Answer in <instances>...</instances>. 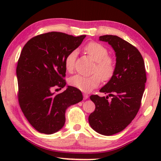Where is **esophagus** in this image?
<instances>
[{
	"mask_svg": "<svg viewBox=\"0 0 161 161\" xmlns=\"http://www.w3.org/2000/svg\"><path fill=\"white\" fill-rule=\"evenodd\" d=\"M83 97H84L85 100H86V99H88V97H89V94L84 93L83 94Z\"/></svg>",
	"mask_w": 161,
	"mask_h": 161,
	"instance_id": "34e87169",
	"label": "esophagus"
}]
</instances>
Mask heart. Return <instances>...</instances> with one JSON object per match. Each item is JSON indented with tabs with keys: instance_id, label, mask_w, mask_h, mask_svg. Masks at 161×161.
<instances>
[{
	"instance_id": "heart-1",
	"label": "heart",
	"mask_w": 161,
	"mask_h": 161,
	"mask_svg": "<svg viewBox=\"0 0 161 161\" xmlns=\"http://www.w3.org/2000/svg\"><path fill=\"white\" fill-rule=\"evenodd\" d=\"M84 51L94 61L95 65L92 69L93 75L84 76L75 75L69 79V84L80 91L89 92L95 89L103 81L110 80L116 71V61L113 57L108 56V50L100 43L92 42L84 47ZM77 57L76 50H72L65 58V68L67 72H72L75 68Z\"/></svg>"
}]
</instances>
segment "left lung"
<instances>
[{"label": "left lung", "mask_w": 161, "mask_h": 161, "mask_svg": "<svg viewBox=\"0 0 161 161\" xmlns=\"http://www.w3.org/2000/svg\"><path fill=\"white\" fill-rule=\"evenodd\" d=\"M116 53V71L107 84L100 90L106 97L91 95L95 110L89 116L92 128L104 136L123 130L140 108L147 81L143 57L135 46L114 35L100 36ZM112 97L110 101L107 100Z\"/></svg>", "instance_id": "obj_1"}]
</instances>
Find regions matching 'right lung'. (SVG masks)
<instances>
[{
  "instance_id": "1",
  "label": "right lung",
  "mask_w": 161,
  "mask_h": 161,
  "mask_svg": "<svg viewBox=\"0 0 161 161\" xmlns=\"http://www.w3.org/2000/svg\"><path fill=\"white\" fill-rule=\"evenodd\" d=\"M85 37L48 32L33 37L22 50L16 69L19 105L39 133L53 134L61 130L67 108L83 100L82 93L75 87L67 86L58 94L51 89L65 86L66 56L79 47Z\"/></svg>"
}]
</instances>
